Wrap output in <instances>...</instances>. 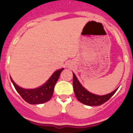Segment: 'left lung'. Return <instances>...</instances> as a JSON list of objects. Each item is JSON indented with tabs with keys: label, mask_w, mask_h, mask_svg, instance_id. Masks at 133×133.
I'll list each match as a JSON object with an SVG mask.
<instances>
[{
	"label": "left lung",
	"mask_w": 133,
	"mask_h": 133,
	"mask_svg": "<svg viewBox=\"0 0 133 133\" xmlns=\"http://www.w3.org/2000/svg\"><path fill=\"white\" fill-rule=\"evenodd\" d=\"M73 74V89L78 101L88 106H99L107 102L116 92L118 88L110 93L105 95H97L88 91L80 83L76 75Z\"/></svg>",
	"instance_id": "left-lung-1"
}]
</instances>
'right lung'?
<instances>
[{
    "label": "right lung",
    "mask_w": 133,
    "mask_h": 133,
    "mask_svg": "<svg viewBox=\"0 0 133 133\" xmlns=\"http://www.w3.org/2000/svg\"><path fill=\"white\" fill-rule=\"evenodd\" d=\"M63 69L56 70L44 84L36 89H23L17 85L11 77L10 79L16 91L26 102L30 104H43L49 101L52 97L55 86Z\"/></svg>",
    "instance_id": "right-lung-1"
}]
</instances>
